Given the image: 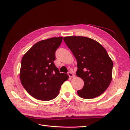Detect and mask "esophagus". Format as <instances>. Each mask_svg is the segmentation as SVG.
<instances>
[{
	"label": "esophagus",
	"instance_id": "34e87169",
	"mask_svg": "<svg viewBox=\"0 0 130 130\" xmlns=\"http://www.w3.org/2000/svg\"><path fill=\"white\" fill-rule=\"evenodd\" d=\"M68 74V75L70 77H74L75 76L74 74H73L72 72H69Z\"/></svg>",
	"mask_w": 130,
	"mask_h": 130
}]
</instances>
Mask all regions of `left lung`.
<instances>
[{"instance_id": "obj_1", "label": "left lung", "mask_w": 130, "mask_h": 130, "mask_svg": "<svg viewBox=\"0 0 130 130\" xmlns=\"http://www.w3.org/2000/svg\"><path fill=\"white\" fill-rule=\"evenodd\" d=\"M63 40L77 61L76 75L84 81L77 94L93 99L103 94L111 84L113 63L106 49L92 38L68 36Z\"/></svg>"}]
</instances>
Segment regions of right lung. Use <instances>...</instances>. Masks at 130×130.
<instances>
[{
    "mask_svg": "<svg viewBox=\"0 0 130 130\" xmlns=\"http://www.w3.org/2000/svg\"><path fill=\"white\" fill-rule=\"evenodd\" d=\"M62 38L53 37L38 42L22 57L21 84L30 95L38 100L55 99L61 85L69 78L68 74L60 73L54 63Z\"/></svg>",
    "mask_w": 130,
    "mask_h": 130,
    "instance_id": "right-lung-1",
    "label": "right lung"
}]
</instances>
